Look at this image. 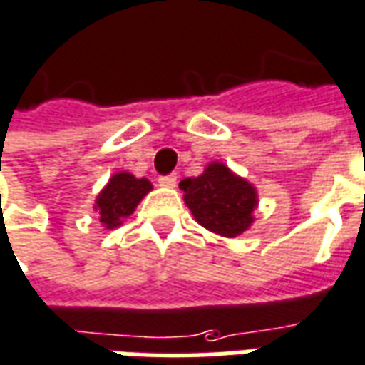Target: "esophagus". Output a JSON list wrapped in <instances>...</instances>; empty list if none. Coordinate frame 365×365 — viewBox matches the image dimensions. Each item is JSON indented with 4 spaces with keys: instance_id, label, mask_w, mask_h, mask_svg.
Segmentation results:
<instances>
[{
    "instance_id": "34e87169",
    "label": "esophagus",
    "mask_w": 365,
    "mask_h": 365,
    "mask_svg": "<svg viewBox=\"0 0 365 365\" xmlns=\"http://www.w3.org/2000/svg\"><path fill=\"white\" fill-rule=\"evenodd\" d=\"M159 185L167 188L177 187V175H165V177H159Z\"/></svg>"
}]
</instances>
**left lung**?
<instances>
[{"label": "left lung", "instance_id": "obj_1", "mask_svg": "<svg viewBox=\"0 0 365 365\" xmlns=\"http://www.w3.org/2000/svg\"><path fill=\"white\" fill-rule=\"evenodd\" d=\"M178 187L196 222L210 232L236 237L253 222L255 188L222 163H210L200 177L185 178Z\"/></svg>", "mask_w": 365, "mask_h": 365}]
</instances>
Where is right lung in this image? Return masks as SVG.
I'll list each match as a JSON object with an SVG mask.
<instances>
[{
  "instance_id": "1",
  "label": "right lung",
  "mask_w": 365,
  "mask_h": 365,
  "mask_svg": "<svg viewBox=\"0 0 365 365\" xmlns=\"http://www.w3.org/2000/svg\"><path fill=\"white\" fill-rule=\"evenodd\" d=\"M151 190L147 178H135L129 173H118L96 198V210L100 212V222L106 228L120 226L121 220L128 218L135 210L141 198Z\"/></svg>"
}]
</instances>
